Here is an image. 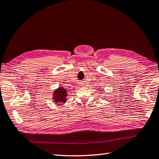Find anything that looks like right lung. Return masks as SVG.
I'll list each match as a JSON object with an SVG mask.
<instances>
[{"mask_svg": "<svg viewBox=\"0 0 159 159\" xmlns=\"http://www.w3.org/2000/svg\"><path fill=\"white\" fill-rule=\"evenodd\" d=\"M54 95L55 102L65 103L66 102V98L67 96V90L65 88H60L54 91Z\"/></svg>", "mask_w": 159, "mask_h": 159, "instance_id": "obj_1", "label": "right lung"}]
</instances>
